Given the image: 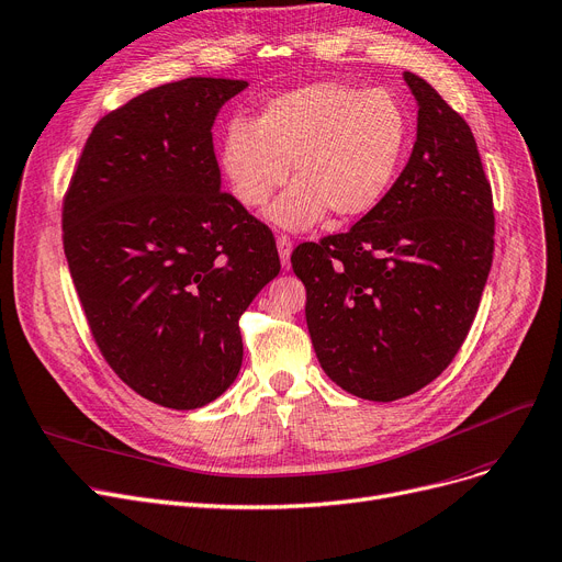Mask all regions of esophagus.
<instances>
[{
    "mask_svg": "<svg viewBox=\"0 0 562 562\" xmlns=\"http://www.w3.org/2000/svg\"><path fill=\"white\" fill-rule=\"evenodd\" d=\"M278 252H280V261L284 268H289V259H291V250H294V243H291L289 236H278Z\"/></svg>",
    "mask_w": 562,
    "mask_h": 562,
    "instance_id": "obj_1",
    "label": "esophagus"
}]
</instances>
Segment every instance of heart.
I'll list each match as a JSON object with an SVG mask.
<instances>
[{
    "instance_id": "b5f03b06",
    "label": "heart",
    "mask_w": 562,
    "mask_h": 562,
    "mask_svg": "<svg viewBox=\"0 0 562 562\" xmlns=\"http://www.w3.org/2000/svg\"><path fill=\"white\" fill-rule=\"evenodd\" d=\"M408 142L404 108L390 91L312 82L266 101L255 124L234 119L221 169L238 204L259 209L291 179L271 209L282 229L303 232L333 211L339 221L374 211L393 186Z\"/></svg>"
}]
</instances>
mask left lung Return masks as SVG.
<instances>
[{"instance_id": "obj_1", "label": "left lung", "mask_w": 562, "mask_h": 562, "mask_svg": "<svg viewBox=\"0 0 562 562\" xmlns=\"http://www.w3.org/2000/svg\"><path fill=\"white\" fill-rule=\"evenodd\" d=\"M404 80L418 133L402 175L347 234L291 255L316 358L370 402L418 393L448 368L494 259L492 186L469 124L416 72Z\"/></svg>"}]
</instances>
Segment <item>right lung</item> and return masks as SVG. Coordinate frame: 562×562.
<instances>
[{"label":"right lung","mask_w":562,"mask_h":562,"mask_svg":"<svg viewBox=\"0 0 562 562\" xmlns=\"http://www.w3.org/2000/svg\"><path fill=\"white\" fill-rule=\"evenodd\" d=\"M246 80L188 78L93 126L64 198V252L91 335L154 404L221 397L243 362L240 314L280 273L276 238L229 192L211 128Z\"/></svg>","instance_id":"right-lung-1"}]
</instances>
